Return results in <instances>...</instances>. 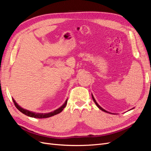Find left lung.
Returning <instances> with one entry per match:
<instances>
[{
  "mask_svg": "<svg viewBox=\"0 0 151 151\" xmlns=\"http://www.w3.org/2000/svg\"><path fill=\"white\" fill-rule=\"evenodd\" d=\"M92 98H93V101H94V102L95 103V104H96V106L100 109H101V110H102V111H104V112H106V113H109V112H108V111H107L106 110H105V109H103V108H102L101 106H99V105L98 104V103L96 102V100H95V99H94V96H93V95L92 94ZM132 109H134V108H132Z\"/></svg>",
  "mask_w": 151,
  "mask_h": 151,
  "instance_id": "obj_1",
  "label": "left lung"
}]
</instances>
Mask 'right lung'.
<instances>
[{
	"instance_id": "add662e5",
	"label": "right lung",
	"mask_w": 151,
	"mask_h": 151,
	"mask_svg": "<svg viewBox=\"0 0 151 151\" xmlns=\"http://www.w3.org/2000/svg\"><path fill=\"white\" fill-rule=\"evenodd\" d=\"M12 100H13L14 103V104H15L16 107L18 109H19V110L21 113H22L23 114H24V115L28 116H30V117H32V118H49V117H51V116H54V115H57V114L60 113V112L62 111L63 108L65 107L66 104H67V99H66V101H65L64 103L63 104V105H62V106L60 108H58V109H55V110H54V111H53L52 112L47 113H35V112L31 111L28 110V109H26L22 108V107H21L16 102L14 99L12 98Z\"/></svg>"
}]
</instances>
